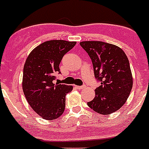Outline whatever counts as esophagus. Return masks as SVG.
Instances as JSON below:
<instances>
[{
  "label": "esophagus",
  "mask_w": 149,
  "mask_h": 149,
  "mask_svg": "<svg viewBox=\"0 0 149 149\" xmlns=\"http://www.w3.org/2000/svg\"><path fill=\"white\" fill-rule=\"evenodd\" d=\"M75 88L77 89H79V90H81L84 88V86H75Z\"/></svg>",
  "instance_id": "esophagus-1"
}]
</instances>
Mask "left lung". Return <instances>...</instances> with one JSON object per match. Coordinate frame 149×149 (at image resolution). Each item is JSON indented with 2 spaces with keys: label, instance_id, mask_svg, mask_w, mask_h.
<instances>
[{
  "label": "left lung",
  "instance_id": "8db88e82",
  "mask_svg": "<svg viewBox=\"0 0 149 149\" xmlns=\"http://www.w3.org/2000/svg\"><path fill=\"white\" fill-rule=\"evenodd\" d=\"M79 44L91 58L95 77L101 82L95 98L87 105L97 113L111 114L125 104L132 88L128 57L120 47L111 43L83 41Z\"/></svg>",
  "mask_w": 149,
  "mask_h": 149
}]
</instances>
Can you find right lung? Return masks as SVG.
I'll return each mask as SVG.
<instances>
[{
	"mask_svg": "<svg viewBox=\"0 0 149 149\" xmlns=\"http://www.w3.org/2000/svg\"><path fill=\"white\" fill-rule=\"evenodd\" d=\"M76 43L63 40L46 41L35 47L25 61L23 91L31 108L44 119H56L63 113L65 96L73 87L54 83V80L60 72L63 56Z\"/></svg>",
	"mask_w": 149,
	"mask_h": 149,
	"instance_id": "1",
	"label": "right lung"
}]
</instances>
